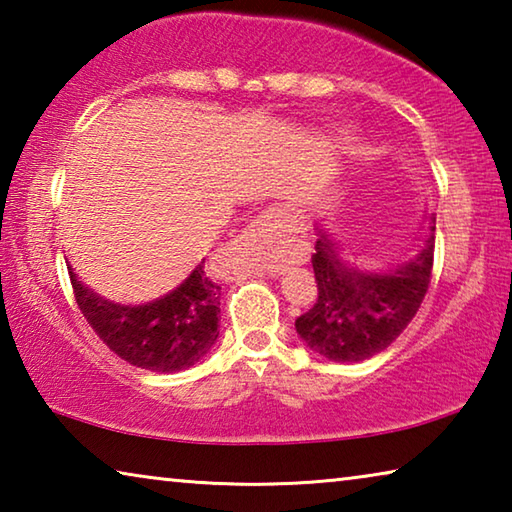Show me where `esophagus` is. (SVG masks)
<instances>
[{
	"mask_svg": "<svg viewBox=\"0 0 512 512\" xmlns=\"http://www.w3.org/2000/svg\"><path fill=\"white\" fill-rule=\"evenodd\" d=\"M298 225V216L291 207H268L262 214L253 221L255 237L264 239V244H273V241H280L282 237H287L289 232ZM282 271L280 264H271L268 266V275H277Z\"/></svg>",
	"mask_w": 512,
	"mask_h": 512,
	"instance_id": "esophagus-1",
	"label": "esophagus"
}]
</instances>
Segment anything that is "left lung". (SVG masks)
<instances>
[{
    "label": "left lung",
    "instance_id": "obj_1",
    "mask_svg": "<svg viewBox=\"0 0 512 512\" xmlns=\"http://www.w3.org/2000/svg\"><path fill=\"white\" fill-rule=\"evenodd\" d=\"M316 232L311 264L318 300L296 320V332L309 350L329 361L375 357L404 332L429 289L436 216H429V235L418 255L386 271H361L348 264L327 232L318 225Z\"/></svg>",
    "mask_w": 512,
    "mask_h": 512
}]
</instances>
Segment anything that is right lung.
<instances>
[{
	"label": "right lung",
	"mask_w": 512,
	"mask_h": 512,
	"mask_svg": "<svg viewBox=\"0 0 512 512\" xmlns=\"http://www.w3.org/2000/svg\"><path fill=\"white\" fill-rule=\"evenodd\" d=\"M69 268L76 305L108 348L137 368L178 372L201 361L219 339L221 287L205 259L176 289L144 305H119L85 287Z\"/></svg>",
	"instance_id": "right-lung-1"
}]
</instances>
